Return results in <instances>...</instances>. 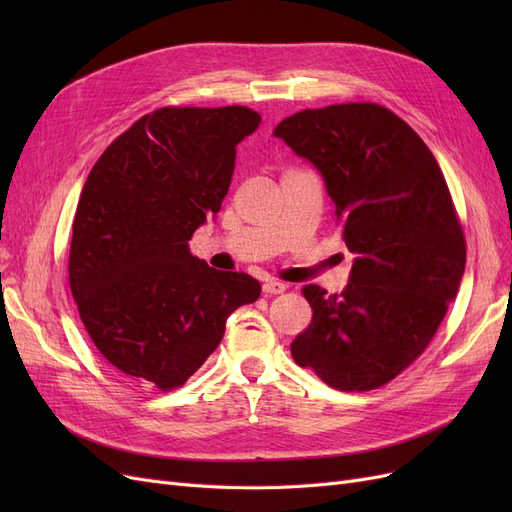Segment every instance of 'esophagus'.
<instances>
[{"label":"esophagus","instance_id":"34e87169","mask_svg":"<svg viewBox=\"0 0 512 512\" xmlns=\"http://www.w3.org/2000/svg\"><path fill=\"white\" fill-rule=\"evenodd\" d=\"M284 290H286V284L275 282V280H269V282L262 284V292H265V294H282Z\"/></svg>","mask_w":512,"mask_h":512}]
</instances>
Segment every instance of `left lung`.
<instances>
[{
	"label": "left lung",
	"instance_id": "obj_1",
	"mask_svg": "<svg viewBox=\"0 0 512 512\" xmlns=\"http://www.w3.org/2000/svg\"><path fill=\"white\" fill-rule=\"evenodd\" d=\"M312 162L354 254L342 294L309 284L312 322L292 359L339 391H371L436 335L466 269V237L446 179L408 123L374 102L286 117L273 132Z\"/></svg>",
	"mask_w": 512,
	"mask_h": 512
}]
</instances>
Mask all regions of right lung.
<instances>
[{"mask_svg": "<svg viewBox=\"0 0 512 512\" xmlns=\"http://www.w3.org/2000/svg\"><path fill=\"white\" fill-rule=\"evenodd\" d=\"M247 106H164L106 147L76 205L68 277L100 354L123 376L173 391L218 348L226 320L260 297L247 273L192 256L194 230L222 207Z\"/></svg>", "mask_w": 512, "mask_h": 512, "instance_id": "1", "label": "right lung"}]
</instances>
